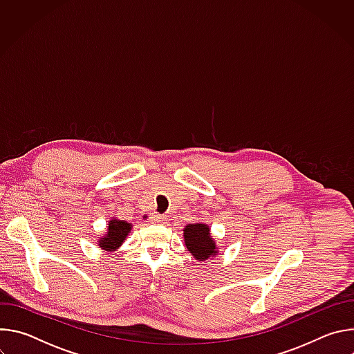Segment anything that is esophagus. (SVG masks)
I'll list each match as a JSON object with an SVG mask.
<instances>
[{
    "label": "esophagus",
    "mask_w": 354,
    "mask_h": 354,
    "mask_svg": "<svg viewBox=\"0 0 354 354\" xmlns=\"http://www.w3.org/2000/svg\"><path fill=\"white\" fill-rule=\"evenodd\" d=\"M151 221L157 223V224H164V223L167 221V217H165V216H161V214H154L153 217H151Z\"/></svg>",
    "instance_id": "1"
}]
</instances>
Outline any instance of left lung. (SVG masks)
<instances>
[{
	"instance_id": "left-lung-1",
	"label": "left lung",
	"mask_w": 354,
	"mask_h": 354,
	"mask_svg": "<svg viewBox=\"0 0 354 354\" xmlns=\"http://www.w3.org/2000/svg\"><path fill=\"white\" fill-rule=\"evenodd\" d=\"M183 238L186 248L196 261H207L218 254L216 239H213L207 224H187L183 228Z\"/></svg>"
}]
</instances>
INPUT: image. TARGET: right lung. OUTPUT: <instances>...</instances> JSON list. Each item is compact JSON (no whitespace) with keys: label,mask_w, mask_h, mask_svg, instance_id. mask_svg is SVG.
Wrapping results in <instances>:
<instances>
[{"label":"right lung","mask_w":354,"mask_h":354,"mask_svg":"<svg viewBox=\"0 0 354 354\" xmlns=\"http://www.w3.org/2000/svg\"><path fill=\"white\" fill-rule=\"evenodd\" d=\"M130 230H131L130 223L124 220H116V218L111 220L108 224V232L102 238H99L97 246H100L104 250H108V252L116 250L118 248L122 246Z\"/></svg>","instance_id":"1"}]
</instances>
